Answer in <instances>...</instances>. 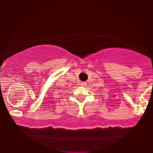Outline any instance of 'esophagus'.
<instances>
[{
	"label": "esophagus",
	"instance_id": "esophagus-1",
	"mask_svg": "<svg viewBox=\"0 0 153 153\" xmlns=\"http://www.w3.org/2000/svg\"><path fill=\"white\" fill-rule=\"evenodd\" d=\"M86 84H87L86 82H82V83L80 84V85H81L82 86H85V85H86Z\"/></svg>",
	"mask_w": 153,
	"mask_h": 153
}]
</instances>
